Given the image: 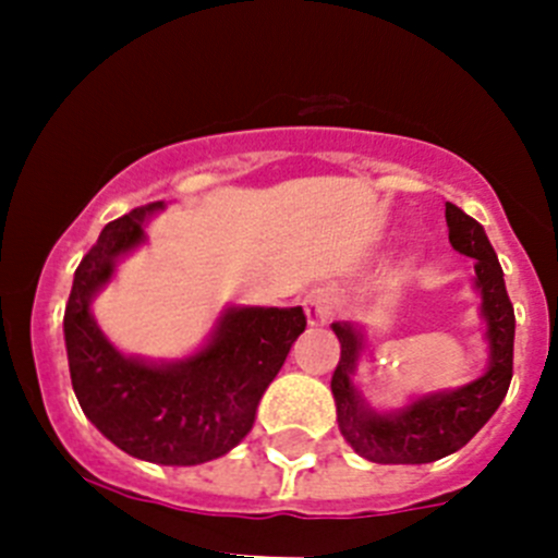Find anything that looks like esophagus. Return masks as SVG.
<instances>
[{"instance_id": "1", "label": "esophagus", "mask_w": 558, "mask_h": 558, "mask_svg": "<svg viewBox=\"0 0 558 558\" xmlns=\"http://www.w3.org/2000/svg\"><path fill=\"white\" fill-rule=\"evenodd\" d=\"M302 307H305L307 324L326 326L331 313H335V294L329 289H311L305 294V300H302Z\"/></svg>"}]
</instances>
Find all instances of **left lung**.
Masks as SVG:
<instances>
[{"label": "left lung", "mask_w": 558, "mask_h": 558, "mask_svg": "<svg viewBox=\"0 0 558 558\" xmlns=\"http://www.w3.org/2000/svg\"><path fill=\"white\" fill-rule=\"evenodd\" d=\"M446 221L451 245L475 262V286L481 291V313L486 318L488 369L477 380L453 391L426 393L402 410L375 413L353 386L364 335L351 324H331L340 340V362L331 375L337 424L353 451L375 464H429L464 448L497 413L513 378L515 313L497 253L481 223L451 202H446Z\"/></svg>", "instance_id": "1"}]
</instances>
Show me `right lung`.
Here are the masks:
<instances>
[{"mask_svg":"<svg viewBox=\"0 0 558 558\" xmlns=\"http://www.w3.org/2000/svg\"><path fill=\"white\" fill-rule=\"evenodd\" d=\"M161 202L102 229L75 269L64 307L70 378L86 418L134 459L167 466L205 464L251 432L262 393L305 331L302 307H229L210 342L183 362L123 356L92 315V300L116 262L145 240L143 221Z\"/></svg>","mask_w":558,"mask_h":558,"instance_id":"1","label":"right lung"}]
</instances>
